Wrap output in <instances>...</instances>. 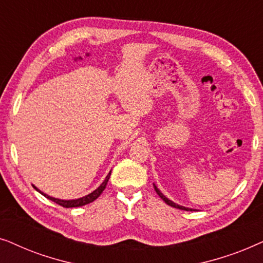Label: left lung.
Returning a JSON list of instances; mask_svg holds the SVG:
<instances>
[{
	"instance_id": "1",
	"label": "left lung",
	"mask_w": 263,
	"mask_h": 263,
	"mask_svg": "<svg viewBox=\"0 0 263 263\" xmlns=\"http://www.w3.org/2000/svg\"><path fill=\"white\" fill-rule=\"evenodd\" d=\"M153 186H154V190H156L158 195L160 196V199H163V201H165V203L168 204V206H171V207H175V208H178V210H183V211H195V210H192V208H188V207H183V206H179V204H177V203H175L174 201L168 200L166 196L163 195V193H161L160 190L157 188V185H156V184H153Z\"/></svg>"
}]
</instances>
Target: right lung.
<instances>
[{"mask_svg":"<svg viewBox=\"0 0 263 263\" xmlns=\"http://www.w3.org/2000/svg\"><path fill=\"white\" fill-rule=\"evenodd\" d=\"M110 175H111V171L107 174V176L105 177V179H104V182L100 184L98 188H97L96 190H93V192L91 194H88V195L86 196H82L80 197V199H77V200H61V199H55V197H51L49 195H46V194H44L43 192H41L37 186L33 185V188L37 190V192H39L42 194V195H44L46 199L51 200L53 201V202H56L57 204H60V206H62L64 208H70V207H81V206H85V204L87 203H91L95 201L97 197L100 196V194H102L104 192V189L106 188V184L107 182H109V178H110Z\"/></svg>","mask_w":263,"mask_h":263,"instance_id":"right-lung-1","label":"right lung"}]
</instances>
